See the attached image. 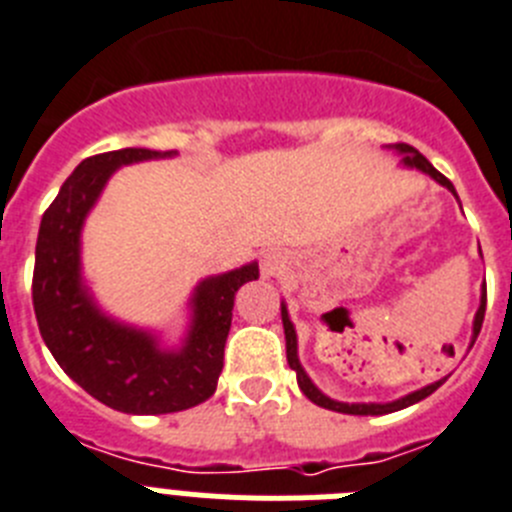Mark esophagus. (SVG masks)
<instances>
[{
	"instance_id": "1",
	"label": "esophagus",
	"mask_w": 512,
	"mask_h": 512,
	"mask_svg": "<svg viewBox=\"0 0 512 512\" xmlns=\"http://www.w3.org/2000/svg\"><path fill=\"white\" fill-rule=\"evenodd\" d=\"M277 266H279L277 256H274V253H266L264 261H261V269H264V274H274V271H277Z\"/></svg>"
}]
</instances>
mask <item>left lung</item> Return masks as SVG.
Returning a JSON list of instances; mask_svg holds the SVG:
<instances>
[{
  "mask_svg": "<svg viewBox=\"0 0 512 512\" xmlns=\"http://www.w3.org/2000/svg\"><path fill=\"white\" fill-rule=\"evenodd\" d=\"M390 148H395V151L400 153L402 161H405V166H415V169L425 171V174L433 176V179H436L441 187H446L451 194H456L454 184H451L449 179L441 174V171L433 169L431 161H428V158H425L423 153L418 151V148L408 146V143H392ZM485 305H487V289H485V295H482V305H479V310H477V318H474V338L479 336V328H482V320H485ZM282 323H284V338H287V361H289V366H292V369L297 372V384H300V390L305 392L307 400H312L315 405H320V408L336 410V413H346V415H387V413H395V410H402V408H408V405H415V402L425 400V397L433 395V392H436L438 387L443 384V379H441V382L428 384V387H423V390L413 392V395L400 397V400H395V402H387V405H379V402H369V405H361V402H356V405H348V402L330 400V397H325L323 392H320L318 387L310 382V377H307L305 369L300 366V359H297L295 325L289 323L287 307H284V305H282Z\"/></svg>",
  "mask_w": 512,
  "mask_h": 512,
  "instance_id": "1",
  "label": "left lung"
}]
</instances>
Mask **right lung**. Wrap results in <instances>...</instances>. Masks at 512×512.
I'll use <instances>...</instances> for the list:
<instances>
[{
	"label": "right lung",
	"mask_w": 512,
	"mask_h": 512,
	"mask_svg": "<svg viewBox=\"0 0 512 512\" xmlns=\"http://www.w3.org/2000/svg\"><path fill=\"white\" fill-rule=\"evenodd\" d=\"M171 151L120 148L84 158L43 212L35 246L33 307L53 359L107 408L164 415L212 397L223 372L235 292L259 279V264L205 279L192 297L194 320L182 351H161L156 338L104 318L81 287L79 233L84 217L117 166L164 158Z\"/></svg>",
	"instance_id": "add662e5"
}]
</instances>
